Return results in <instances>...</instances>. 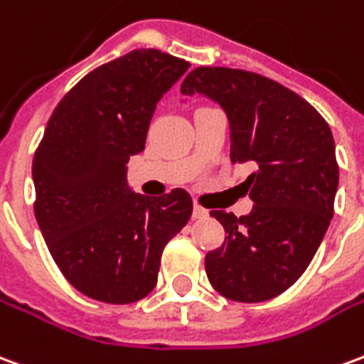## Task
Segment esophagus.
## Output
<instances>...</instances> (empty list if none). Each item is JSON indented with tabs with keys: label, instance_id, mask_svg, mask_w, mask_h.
I'll return each instance as SVG.
<instances>
[{
	"label": "esophagus",
	"instance_id": "34e87169",
	"mask_svg": "<svg viewBox=\"0 0 364 364\" xmlns=\"http://www.w3.org/2000/svg\"><path fill=\"white\" fill-rule=\"evenodd\" d=\"M208 217V210L207 208H203L200 205H193V218H207Z\"/></svg>",
	"mask_w": 364,
	"mask_h": 364
}]
</instances>
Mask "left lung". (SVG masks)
<instances>
[{
  "mask_svg": "<svg viewBox=\"0 0 364 364\" xmlns=\"http://www.w3.org/2000/svg\"><path fill=\"white\" fill-rule=\"evenodd\" d=\"M181 92L220 104L232 164L256 167L242 183L254 200L246 217L210 210L228 236L205 258L208 282L242 304L279 296L306 272L331 223L339 185L331 128L299 94L240 68H195Z\"/></svg>",
  "mask_w": 364,
  "mask_h": 364,
  "instance_id": "1",
  "label": "left lung"
}]
</instances>
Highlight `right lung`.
I'll return each mask as SVG.
<instances>
[{"label":"right lung","instance_id":"right-lung-1","mask_svg":"<svg viewBox=\"0 0 364 364\" xmlns=\"http://www.w3.org/2000/svg\"><path fill=\"white\" fill-rule=\"evenodd\" d=\"M189 67L138 49L94 68L58 102L35 151V218L58 270L92 299L124 306L146 297L165 244L191 218L185 189L149 199L126 179L157 102Z\"/></svg>","mask_w":364,"mask_h":364}]
</instances>
